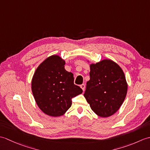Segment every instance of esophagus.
I'll return each instance as SVG.
<instances>
[{"label":"esophagus","mask_w":150,"mask_h":150,"mask_svg":"<svg viewBox=\"0 0 150 150\" xmlns=\"http://www.w3.org/2000/svg\"><path fill=\"white\" fill-rule=\"evenodd\" d=\"M81 88L82 89V90L84 91L85 90V88H86V86L84 84H82L81 85Z\"/></svg>","instance_id":"obj_1"}]
</instances>
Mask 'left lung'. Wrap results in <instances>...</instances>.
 I'll return each instance as SVG.
<instances>
[{"label":"left lung","instance_id":"obj_1","mask_svg":"<svg viewBox=\"0 0 150 150\" xmlns=\"http://www.w3.org/2000/svg\"><path fill=\"white\" fill-rule=\"evenodd\" d=\"M90 76L84 97L98 116L112 115L122 104L128 90L122 69L112 60L105 59L90 65Z\"/></svg>","mask_w":150,"mask_h":150}]
</instances>
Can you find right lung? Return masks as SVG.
Segmentation results:
<instances>
[{"label":"right lung","mask_w":150,"mask_h":150,"mask_svg":"<svg viewBox=\"0 0 150 150\" xmlns=\"http://www.w3.org/2000/svg\"><path fill=\"white\" fill-rule=\"evenodd\" d=\"M64 64L59 56L52 55L40 64L33 75L31 90L34 98L47 115H62L71 107L72 98L82 93L73 82V74L66 71Z\"/></svg>","instance_id":"1"}]
</instances>
